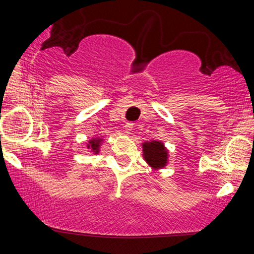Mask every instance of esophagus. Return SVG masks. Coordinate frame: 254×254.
<instances>
[{
	"label": "esophagus",
	"mask_w": 254,
	"mask_h": 254,
	"mask_svg": "<svg viewBox=\"0 0 254 254\" xmlns=\"http://www.w3.org/2000/svg\"><path fill=\"white\" fill-rule=\"evenodd\" d=\"M132 127H133V123H125V125H124L125 132L130 133L131 131H132Z\"/></svg>",
	"instance_id": "esophagus-1"
}]
</instances>
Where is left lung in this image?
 I'll return each instance as SVG.
<instances>
[{
  "label": "left lung",
  "mask_w": 254,
  "mask_h": 254,
  "mask_svg": "<svg viewBox=\"0 0 254 254\" xmlns=\"http://www.w3.org/2000/svg\"><path fill=\"white\" fill-rule=\"evenodd\" d=\"M143 157L147 164L154 170L165 167L167 164L168 151L162 142L151 141L143 143Z\"/></svg>",
  "instance_id": "8db88e82"
}]
</instances>
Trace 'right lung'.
Here are the masks:
<instances>
[{
    "mask_svg": "<svg viewBox=\"0 0 254 254\" xmlns=\"http://www.w3.org/2000/svg\"><path fill=\"white\" fill-rule=\"evenodd\" d=\"M101 141H103V139H100V138H93L92 141H89V144L87 145V147H88V149L92 150L93 153L98 154V153H99V147H100Z\"/></svg>",
    "mask_w": 254,
    "mask_h": 254,
    "instance_id": "1",
    "label": "right lung"
}]
</instances>
